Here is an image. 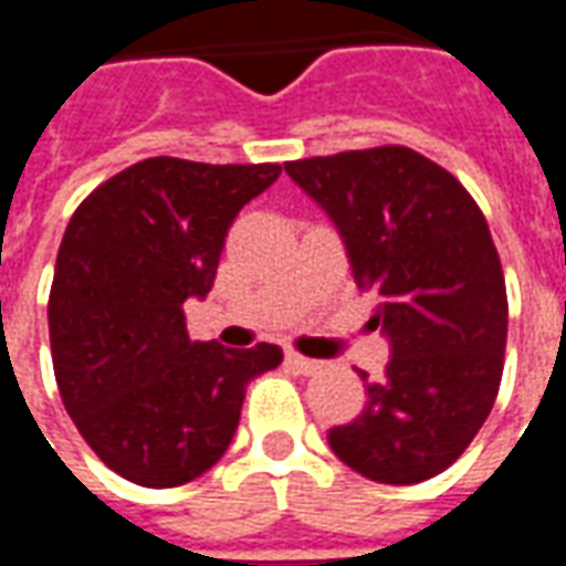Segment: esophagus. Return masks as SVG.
Here are the masks:
<instances>
[{
  "instance_id": "1",
  "label": "esophagus",
  "mask_w": 566,
  "mask_h": 566,
  "mask_svg": "<svg viewBox=\"0 0 566 566\" xmlns=\"http://www.w3.org/2000/svg\"><path fill=\"white\" fill-rule=\"evenodd\" d=\"M284 364L294 369V373H300V376H315V373H321V369H324V364H321V360H312V357L294 355V352L284 357Z\"/></svg>"
}]
</instances>
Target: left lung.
<instances>
[{"instance_id": "8db88e82", "label": "left lung", "mask_w": 566, "mask_h": 566, "mask_svg": "<svg viewBox=\"0 0 566 566\" xmlns=\"http://www.w3.org/2000/svg\"><path fill=\"white\" fill-rule=\"evenodd\" d=\"M339 230L352 275L376 296L391 360L367 381L364 412L327 433L333 454L381 485L442 473L497 397L506 282L485 214L451 172L385 145L284 163Z\"/></svg>"}]
</instances>
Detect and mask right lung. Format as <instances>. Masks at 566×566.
<instances>
[{
    "label": "right lung",
    "instance_id": "obj_1",
    "mask_svg": "<svg viewBox=\"0 0 566 566\" xmlns=\"http://www.w3.org/2000/svg\"><path fill=\"white\" fill-rule=\"evenodd\" d=\"M279 163L150 157L81 202L48 300L60 397L99 461L145 488L197 479L230 449L245 385L279 345L193 343L185 303L206 300L235 214Z\"/></svg>",
    "mask_w": 566,
    "mask_h": 566
}]
</instances>
